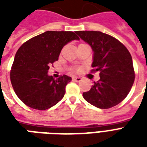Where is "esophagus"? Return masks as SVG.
Returning <instances> with one entry per match:
<instances>
[{
	"label": "esophagus",
	"mask_w": 147,
	"mask_h": 147,
	"mask_svg": "<svg viewBox=\"0 0 147 147\" xmlns=\"http://www.w3.org/2000/svg\"><path fill=\"white\" fill-rule=\"evenodd\" d=\"M72 80H73V81H76V82H80V81L82 80V78L78 76H73L72 77Z\"/></svg>",
	"instance_id": "1"
}]
</instances>
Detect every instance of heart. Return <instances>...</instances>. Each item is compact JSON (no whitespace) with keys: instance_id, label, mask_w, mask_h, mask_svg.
I'll return each instance as SVG.
<instances>
[{"instance_id":"obj_1","label":"heart","mask_w":147,"mask_h":147,"mask_svg":"<svg viewBox=\"0 0 147 147\" xmlns=\"http://www.w3.org/2000/svg\"><path fill=\"white\" fill-rule=\"evenodd\" d=\"M79 70H80V69H79V68H77V69L76 71H79Z\"/></svg>"}]
</instances>
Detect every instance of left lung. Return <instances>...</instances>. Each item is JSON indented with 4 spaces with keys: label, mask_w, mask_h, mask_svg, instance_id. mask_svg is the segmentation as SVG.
Wrapping results in <instances>:
<instances>
[{
    "label": "left lung",
    "mask_w": 147,
    "mask_h": 147,
    "mask_svg": "<svg viewBox=\"0 0 147 147\" xmlns=\"http://www.w3.org/2000/svg\"><path fill=\"white\" fill-rule=\"evenodd\" d=\"M94 51L91 72L99 71L100 80L94 82L83 96L99 109H109L125 98L135 81L132 58L127 49L114 37L100 31H77Z\"/></svg>",
    "instance_id": "obj_1"
}]
</instances>
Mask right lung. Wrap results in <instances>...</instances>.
I'll list each match as a JSON object with an SVG mask.
<instances>
[{
  "instance_id": "right-lung-1",
  "label": "right lung",
  "mask_w": 147,
  "mask_h": 147,
  "mask_svg": "<svg viewBox=\"0 0 147 147\" xmlns=\"http://www.w3.org/2000/svg\"><path fill=\"white\" fill-rule=\"evenodd\" d=\"M80 38L72 31H45L29 39L19 48L10 71L16 94L30 108L45 110L64 98L71 78L66 75L55 80L48 76L49 66L58 61L62 48Z\"/></svg>"
}]
</instances>
